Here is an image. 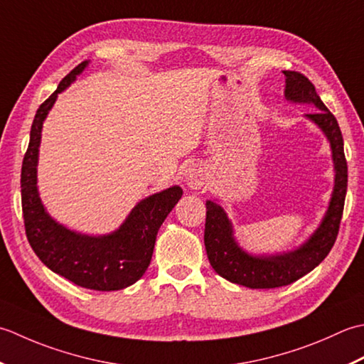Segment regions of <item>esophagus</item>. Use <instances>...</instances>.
<instances>
[{"label": "esophagus", "instance_id": "34e87169", "mask_svg": "<svg viewBox=\"0 0 364 364\" xmlns=\"http://www.w3.org/2000/svg\"><path fill=\"white\" fill-rule=\"evenodd\" d=\"M205 181V169L201 165H190L185 169V182L190 188L198 190L201 188Z\"/></svg>", "mask_w": 364, "mask_h": 364}]
</instances>
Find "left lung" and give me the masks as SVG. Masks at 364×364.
I'll list each match as a JSON object with an SVG mask.
<instances>
[{
	"instance_id": "obj_1",
	"label": "left lung",
	"mask_w": 364,
	"mask_h": 364,
	"mask_svg": "<svg viewBox=\"0 0 364 364\" xmlns=\"http://www.w3.org/2000/svg\"><path fill=\"white\" fill-rule=\"evenodd\" d=\"M283 73L286 77V99L294 103H311L318 109L306 114V117L330 141L336 171L335 187L327 213L314 234L296 250L272 256H256L243 251L234 239L232 225L223 207L213 201L205 203L204 245L210 265L220 277L251 289H273L292 284L294 281L314 270L327 257L336 242L347 193L344 139L336 117L323 105L314 85L303 73L295 70H284Z\"/></svg>"
}]
</instances>
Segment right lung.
<instances>
[{
    "label": "right lung",
    "instance_id": "add662e5",
    "mask_svg": "<svg viewBox=\"0 0 364 364\" xmlns=\"http://www.w3.org/2000/svg\"><path fill=\"white\" fill-rule=\"evenodd\" d=\"M83 61L63 78L34 116L28 151L21 165V209L28 242L51 272L92 291H119L144 275L163 221L182 198V188H166L139 201L119 229L107 235L70 231L50 217L37 191L41 132L59 92L85 70Z\"/></svg>",
    "mask_w": 364,
    "mask_h": 364
}]
</instances>
